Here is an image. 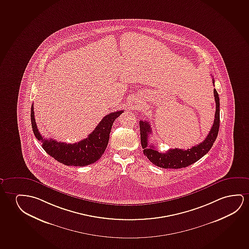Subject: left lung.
<instances>
[{"label": "left lung", "mask_w": 249, "mask_h": 249, "mask_svg": "<svg viewBox=\"0 0 249 249\" xmlns=\"http://www.w3.org/2000/svg\"><path fill=\"white\" fill-rule=\"evenodd\" d=\"M213 82L214 84V79ZM213 92L216 102V112L213 126L205 141L190 149L182 150L175 148L168 150L164 153L159 152L153 144L148 145L149 134H152L151 125L146 121L140 122L141 145L144 149L143 152L154 165L163 169H181L197 162L209 152L217 137L220 125L219 97L216 89H214Z\"/></svg>", "instance_id": "obj_1"}]
</instances>
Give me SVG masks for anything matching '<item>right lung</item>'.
I'll use <instances>...</instances> for the list:
<instances>
[{"mask_svg": "<svg viewBox=\"0 0 249 249\" xmlns=\"http://www.w3.org/2000/svg\"><path fill=\"white\" fill-rule=\"evenodd\" d=\"M123 112H112L105 115L87 139L74 144H67L42 137L36 127L33 105L31 108V121L34 135L43 143L42 147L49 155L65 165L83 167L93 163L101 158L108 145L113 123Z\"/></svg>", "mask_w": 249, "mask_h": 249, "instance_id": "right-lung-1", "label": "right lung"}]
</instances>
